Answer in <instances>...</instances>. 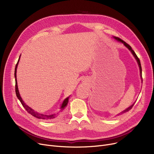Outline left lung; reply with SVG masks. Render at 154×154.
<instances>
[{
    "instance_id": "8db88e82",
    "label": "left lung",
    "mask_w": 154,
    "mask_h": 154,
    "mask_svg": "<svg viewBox=\"0 0 154 154\" xmlns=\"http://www.w3.org/2000/svg\"><path fill=\"white\" fill-rule=\"evenodd\" d=\"M114 37L116 40H117V41H119V42H121V43H122L131 52V53L132 54V55H134V57H135V59H136V60H137V63H138V65H139V69H140V77H141V79H142V67H141V64H140V60H139V59L138 58V57L137 56V55H136V54L135 53V52L132 49V47L129 45L128 44H127L125 42H124V40H122V39H120V38H119V37ZM134 103H135V102L132 105V106H131L130 107H128L127 109H126L125 110H124V111H122V112H120V114H118V116H119V115H120V114H124V113H125V112H128V111H129L132 108V107L134 106Z\"/></svg>"
}]
</instances>
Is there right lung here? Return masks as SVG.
<instances>
[{"label": "right lung", "mask_w": 154, "mask_h": 154, "mask_svg": "<svg viewBox=\"0 0 154 154\" xmlns=\"http://www.w3.org/2000/svg\"><path fill=\"white\" fill-rule=\"evenodd\" d=\"M20 55L19 57V60H18L17 64H16V66H15V74H14L15 80V93H16V95H17V98L19 99V100L21 102L23 107L25 108V109L27 111V112L29 113V114H30L32 116H33L34 117H35L37 119H45V120H49V119H53L54 118H56L59 115V113L62 112L64 110V109L67 107V103L69 102V99L70 96L68 97H67L66 99H64V100L63 101V102L61 105V106H60V111L57 113H56V114H51V115H44V114H40V113L35 111L34 110H33L32 109H31L30 107H29L27 105H26L25 103H24V102L22 100L21 97L20 95L19 89H18V86H17V75H16V73H17V68L18 63H19V60H20Z\"/></svg>", "instance_id": "right-lung-1"}]
</instances>
